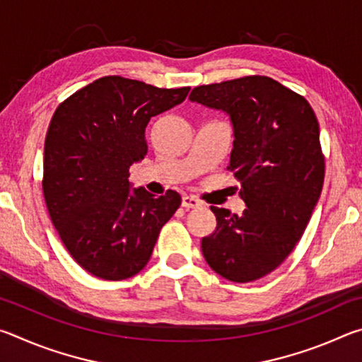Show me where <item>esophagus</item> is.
I'll return each mask as SVG.
<instances>
[{
    "mask_svg": "<svg viewBox=\"0 0 362 362\" xmlns=\"http://www.w3.org/2000/svg\"><path fill=\"white\" fill-rule=\"evenodd\" d=\"M201 204L203 203L198 198H194V196H183L182 198V207H185V209H196Z\"/></svg>",
    "mask_w": 362,
    "mask_h": 362,
    "instance_id": "obj_1",
    "label": "esophagus"
}]
</instances>
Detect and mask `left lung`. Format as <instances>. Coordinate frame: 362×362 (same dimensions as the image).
Wrapping results in <instances>:
<instances>
[{"mask_svg": "<svg viewBox=\"0 0 362 362\" xmlns=\"http://www.w3.org/2000/svg\"><path fill=\"white\" fill-rule=\"evenodd\" d=\"M189 100L222 110L233 126L228 170L241 183V216L211 206L217 228L201 249L214 272L250 283L276 269L302 238L320 199V124L302 95L268 76L198 86Z\"/></svg>", "mask_w": 362, "mask_h": 362, "instance_id": "1", "label": "left lung"}]
</instances>
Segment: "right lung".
Segmentation results:
<instances>
[{
	"mask_svg": "<svg viewBox=\"0 0 362 362\" xmlns=\"http://www.w3.org/2000/svg\"><path fill=\"white\" fill-rule=\"evenodd\" d=\"M189 88L159 89L103 76L57 107L46 134L42 193L66 250L97 278H131L148 263L163 225L182 203L132 188L129 168L148 151L150 118L179 105Z\"/></svg>",
	"mask_w": 362,
	"mask_h": 362,
	"instance_id": "obj_1",
	"label": "right lung"
}]
</instances>
